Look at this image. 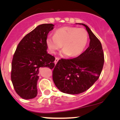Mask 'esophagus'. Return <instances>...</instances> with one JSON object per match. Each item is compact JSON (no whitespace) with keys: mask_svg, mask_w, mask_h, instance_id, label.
I'll return each instance as SVG.
<instances>
[{"mask_svg":"<svg viewBox=\"0 0 120 120\" xmlns=\"http://www.w3.org/2000/svg\"><path fill=\"white\" fill-rule=\"evenodd\" d=\"M59 60V58H55V64H57V62H58V61Z\"/></svg>","mask_w":120,"mask_h":120,"instance_id":"obj_1","label":"esophagus"}]
</instances>
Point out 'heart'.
<instances>
[{"label":"heart","mask_w":120,"mask_h":120,"mask_svg":"<svg viewBox=\"0 0 120 120\" xmlns=\"http://www.w3.org/2000/svg\"><path fill=\"white\" fill-rule=\"evenodd\" d=\"M88 41V33L83 28L63 27L56 30L55 35H49L46 44L51 53H55L63 45L62 55L76 56L81 54Z\"/></svg>","instance_id":"b5f03b06"}]
</instances>
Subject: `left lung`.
<instances>
[{
	"mask_svg": "<svg viewBox=\"0 0 120 120\" xmlns=\"http://www.w3.org/2000/svg\"><path fill=\"white\" fill-rule=\"evenodd\" d=\"M79 24L86 27L90 39L89 46L76 58L59 60L52 71L57 87L70 94H79L91 87L99 78L104 62L101 41L87 26Z\"/></svg>",
	"mask_w": 120,
	"mask_h": 120,
	"instance_id": "left-lung-1",
	"label": "left lung"
}]
</instances>
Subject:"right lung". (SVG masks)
Wrapping results in <instances>:
<instances>
[{
	"label": "right lung",
	"mask_w": 120,
	"mask_h": 120,
	"mask_svg": "<svg viewBox=\"0 0 120 120\" xmlns=\"http://www.w3.org/2000/svg\"><path fill=\"white\" fill-rule=\"evenodd\" d=\"M52 24H40L24 37L13 56L11 79L16 92L24 99L37 96L39 69L53 68V56L47 52L46 38L53 29Z\"/></svg>",
	"instance_id": "1"
}]
</instances>
